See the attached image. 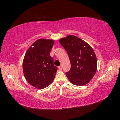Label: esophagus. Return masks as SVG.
<instances>
[{
    "label": "esophagus",
    "instance_id": "34e87169",
    "mask_svg": "<svg viewBox=\"0 0 120 120\" xmlns=\"http://www.w3.org/2000/svg\"><path fill=\"white\" fill-rule=\"evenodd\" d=\"M58 69L59 70H62V66H59L58 67Z\"/></svg>",
    "mask_w": 120,
    "mask_h": 120
}]
</instances>
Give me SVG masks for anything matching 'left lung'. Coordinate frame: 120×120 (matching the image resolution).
Returning a JSON list of instances; mask_svg holds the SVG:
<instances>
[{
    "instance_id": "left-lung-1",
    "label": "left lung",
    "mask_w": 120,
    "mask_h": 120,
    "mask_svg": "<svg viewBox=\"0 0 120 120\" xmlns=\"http://www.w3.org/2000/svg\"><path fill=\"white\" fill-rule=\"evenodd\" d=\"M67 51L69 58L71 68L66 72L71 83L83 86L90 82L97 70V59L92 48L81 38L68 35L59 40Z\"/></svg>"
}]
</instances>
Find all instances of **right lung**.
<instances>
[{
  "label": "right lung",
  "instance_id": "right-lung-1",
  "mask_svg": "<svg viewBox=\"0 0 120 120\" xmlns=\"http://www.w3.org/2000/svg\"><path fill=\"white\" fill-rule=\"evenodd\" d=\"M52 40H36L28 48L24 56L23 69L24 77L29 84L43 89L51 84L57 67L50 53L54 44Z\"/></svg>",
  "mask_w": 120,
  "mask_h": 120
}]
</instances>
